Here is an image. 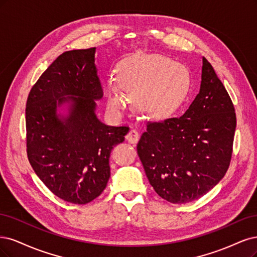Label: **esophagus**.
<instances>
[{"instance_id":"obj_1","label":"esophagus","mask_w":257,"mask_h":257,"mask_svg":"<svg viewBox=\"0 0 257 257\" xmlns=\"http://www.w3.org/2000/svg\"><path fill=\"white\" fill-rule=\"evenodd\" d=\"M126 139H127V141H128L129 143H131V144H137V143L139 142L140 134H139V132H138L137 130L132 129V130L129 131V134L126 136Z\"/></svg>"}]
</instances>
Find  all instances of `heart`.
I'll list each match as a JSON object with an SVG mask.
<instances>
[{"instance_id":"b5f03b06","label":"heart","mask_w":257,"mask_h":257,"mask_svg":"<svg viewBox=\"0 0 257 257\" xmlns=\"http://www.w3.org/2000/svg\"><path fill=\"white\" fill-rule=\"evenodd\" d=\"M116 82L123 90L136 92V104L154 116L175 110L188 89L185 69L158 54L138 53L123 60L117 67ZM104 97L111 113H118L125 105V98L116 84L106 85Z\"/></svg>"}]
</instances>
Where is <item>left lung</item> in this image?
<instances>
[{
  "label": "left lung",
  "instance_id": "obj_1",
  "mask_svg": "<svg viewBox=\"0 0 257 257\" xmlns=\"http://www.w3.org/2000/svg\"><path fill=\"white\" fill-rule=\"evenodd\" d=\"M236 129L234 104L203 57L200 93L180 117L148 122L137 150L150 184L173 204L202 197L224 177Z\"/></svg>",
  "mask_w": 257,
  "mask_h": 257
}]
</instances>
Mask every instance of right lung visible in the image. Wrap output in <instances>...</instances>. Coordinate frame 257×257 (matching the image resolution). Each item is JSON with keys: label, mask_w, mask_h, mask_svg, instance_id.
Returning <instances> with one entry per match:
<instances>
[{"label": "right lung", "mask_w": 257, "mask_h": 257, "mask_svg": "<svg viewBox=\"0 0 257 257\" xmlns=\"http://www.w3.org/2000/svg\"><path fill=\"white\" fill-rule=\"evenodd\" d=\"M95 53L89 48L61 54L32 87L26 109L33 170L52 193L79 205L102 193L110 154L129 131L97 117L96 101L103 94Z\"/></svg>", "instance_id": "1"}]
</instances>
